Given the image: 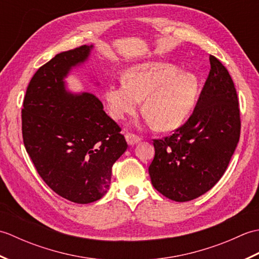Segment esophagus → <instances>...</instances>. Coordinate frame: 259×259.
Returning a JSON list of instances; mask_svg holds the SVG:
<instances>
[{"instance_id": "1", "label": "esophagus", "mask_w": 259, "mask_h": 259, "mask_svg": "<svg viewBox=\"0 0 259 259\" xmlns=\"http://www.w3.org/2000/svg\"><path fill=\"white\" fill-rule=\"evenodd\" d=\"M125 140H126V142H128L129 146H134L136 144H138V142H140L141 138L139 136L134 135V134H126L125 135Z\"/></svg>"}]
</instances>
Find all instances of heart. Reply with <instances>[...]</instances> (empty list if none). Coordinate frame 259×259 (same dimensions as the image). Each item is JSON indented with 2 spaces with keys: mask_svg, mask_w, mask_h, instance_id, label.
<instances>
[{
  "mask_svg": "<svg viewBox=\"0 0 259 259\" xmlns=\"http://www.w3.org/2000/svg\"><path fill=\"white\" fill-rule=\"evenodd\" d=\"M123 76L124 80L109 83L103 92L113 119L134 114L145 99L147 122L169 131L183 124L195 107L199 81L176 65L147 62L128 69Z\"/></svg>",
  "mask_w": 259,
  "mask_h": 259,
  "instance_id": "b5f03b06",
  "label": "heart"
}]
</instances>
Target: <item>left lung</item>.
I'll use <instances>...</instances> for the list:
<instances>
[{
	"mask_svg": "<svg viewBox=\"0 0 259 259\" xmlns=\"http://www.w3.org/2000/svg\"><path fill=\"white\" fill-rule=\"evenodd\" d=\"M210 71L194 112L164 139L153 140L151 184L169 199L185 202L210 190L226 171L240 136L238 98L222 62L209 57Z\"/></svg>",
	"mask_w": 259,
	"mask_h": 259,
	"instance_id": "left-lung-1",
	"label": "left lung"
}]
</instances>
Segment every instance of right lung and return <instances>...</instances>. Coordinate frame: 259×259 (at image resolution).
<instances>
[{"label":"right lung","mask_w":259,"mask_h":259,"mask_svg":"<svg viewBox=\"0 0 259 259\" xmlns=\"http://www.w3.org/2000/svg\"><path fill=\"white\" fill-rule=\"evenodd\" d=\"M92 48L61 52L42 65L22 109L23 142L37 174L56 194L76 203L107 194L113 163L128 148L95 95H74L65 87L64 78L87 61Z\"/></svg>","instance_id":"add662e5"}]
</instances>
